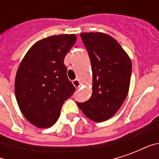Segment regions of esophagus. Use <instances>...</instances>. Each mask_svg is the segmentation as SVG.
I'll return each instance as SVG.
<instances>
[{
  "instance_id": "34e87169",
  "label": "esophagus",
  "mask_w": 159,
  "mask_h": 159,
  "mask_svg": "<svg viewBox=\"0 0 159 159\" xmlns=\"http://www.w3.org/2000/svg\"><path fill=\"white\" fill-rule=\"evenodd\" d=\"M72 83L73 85L75 86V88H76V89H78V88H80V86H81V83H80V81L78 79L73 80Z\"/></svg>"
}]
</instances>
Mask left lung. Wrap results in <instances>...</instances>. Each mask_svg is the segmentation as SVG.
Wrapping results in <instances>:
<instances>
[{
  "instance_id": "obj_1",
  "label": "left lung",
  "mask_w": 159,
  "mask_h": 159,
  "mask_svg": "<svg viewBox=\"0 0 159 159\" xmlns=\"http://www.w3.org/2000/svg\"><path fill=\"white\" fill-rule=\"evenodd\" d=\"M93 72V93L83 103L76 102L93 122H104L119 110L129 92L132 72L129 57L120 44L105 33H82Z\"/></svg>"
}]
</instances>
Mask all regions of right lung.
<instances>
[{
    "label": "right lung",
    "instance_id": "1",
    "mask_svg": "<svg viewBox=\"0 0 159 159\" xmlns=\"http://www.w3.org/2000/svg\"><path fill=\"white\" fill-rule=\"evenodd\" d=\"M76 41L74 34L40 40L19 65L15 77L16 100L25 117L37 128L52 126L64 102L76 90L64 64Z\"/></svg>",
    "mask_w": 159,
    "mask_h": 159
}]
</instances>
